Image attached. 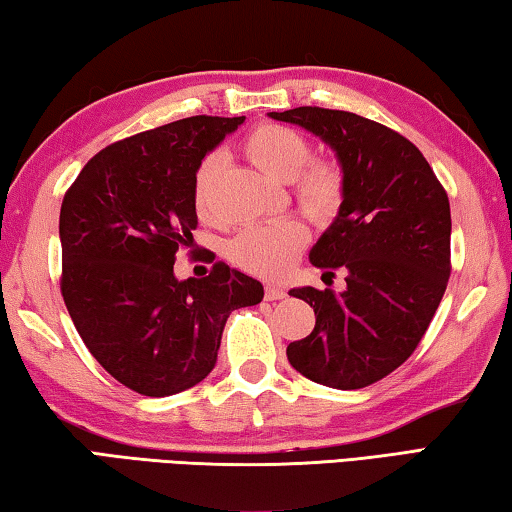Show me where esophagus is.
<instances>
[{
    "instance_id": "obj_1",
    "label": "esophagus",
    "mask_w": 512,
    "mask_h": 512,
    "mask_svg": "<svg viewBox=\"0 0 512 512\" xmlns=\"http://www.w3.org/2000/svg\"><path fill=\"white\" fill-rule=\"evenodd\" d=\"M284 296H287V291H284L282 287H277V284H266V289H264L266 300H282Z\"/></svg>"
}]
</instances>
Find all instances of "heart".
Segmentation results:
<instances>
[{
	"mask_svg": "<svg viewBox=\"0 0 512 512\" xmlns=\"http://www.w3.org/2000/svg\"><path fill=\"white\" fill-rule=\"evenodd\" d=\"M246 158L259 171L291 185V196L311 221L332 223L345 198V178L332 160H311L305 135L280 124H259L244 142ZM223 169L221 153H207L194 173V210L201 221L214 219V187ZM309 230L300 219L250 225L228 244V257L241 271L259 277H280L307 246Z\"/></svg>",
	"mask_w": 512,
	"mask_h": 512,
	"instance_id": "b5f03b06",
	"label": "heart"
}]
</instances>
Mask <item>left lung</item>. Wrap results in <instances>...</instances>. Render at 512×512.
<instances>
[{"instance_id":"8db88e82","label":"left lung","mask_w":512,"mask_h":512,"mask_svg":"<svg viewBox=\"0 0 512 512\" xmlns=\"http://www.w3.org/2000/svg\"><path fill=\"white\" fill-rule=\"evenodd\" d=\"M318 135L345 178L339 216L311 248V264L345 291L291 289L316 325L287 357L307 379L354 391L411 357L443 300L452 262L449 198L424 155L400 133L345 110L302 106L271 112Z\"/></svg>"}]
</instances>
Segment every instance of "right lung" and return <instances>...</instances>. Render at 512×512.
<instances>
[{
    "label": "right lung",
    "mask_w": 512,
    "mask_h": 512,
    "mask_svg": "<svg viewBox=\"0 0 512 512\" xmlns=\"http://www.w3.org/2000/svg\"><path fill=\"white\" fill-rule=\"evenodd\" d=\"M244 119L196 115L126 137L94 155L63 198L65 307L92 357L140 395L203 381L225 320L264 298L262 282L223 262L205 277L173 275L198 225L196 167Z\"/></svg>",
    "instance_id": "right-lung-1"
}]
</instances>
